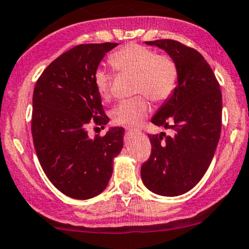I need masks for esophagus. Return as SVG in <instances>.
<instances>
[{"label": "esophagus", "mask_w": 249, "mask_h": 249, "mask_svg": "<svg viewBox=\"0 0 249 249\" xmlns=\"http://www.w3.org/2000/svg\"><path fill=\"white\" fill-rule=\"evenodd\" d=\"M125 130L128 131V133H136V129L135 128H131V127H125Z\"/></svg>", "instance_id": "esophagus-1"}]
</instances>
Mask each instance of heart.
Instances as JSON below:
<instances>
[{
  "label": "heart",
  "instance_id": "1",
  "mask_svg": "<svg viewBox=\"0 0 249 249\" xmlns=\"http://www.w3.org/2000/svg\"><path fill=\"white\" fill-rule=\"evenodd\" d=\"M108 61L118 72L135 75V93H142L150 100L160 102L170 98L178 81L175 61L168 55L157 54L139 44H128L116 50ZM94 86L101 99H110L112 77L104 67L94 72ZM149 113V104L143 95L125 100L112 110L114 124L125 127H137Z\"/></svg>",
  "mask_w": 249,
  "mask_h": 249
}]
</instances>
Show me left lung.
I'll return each mask as SVG.
<instances>
[{"label": "left lung", "instance_id": "1", "mask_svg": "<svg viewBox=\"0 0 249 249\" xmlns=\"http://www.w3.org/2000/svg\"><path fill=\"white\" fill-rule=\"evenodd\" d=\"M175 61L178 81L151 119L174 135H148L151 154L141 168L142 182L154 194L176 197L197 185L214 156L221 131L220 86L211 66L195 49L172 39L145 42Z\"/></svg>", "mask_w": 249, "mask_h": 249}]
</instances>
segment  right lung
<instances>
[{"label": "right lung", "mask_w": 249, "mask_h": 249, "mask_svg": "<svg viewBox=\"0 0 249 249\" xmlns=\"http://www.w3.org/2000/svg\"><path fill=\"white\" fill-rule=\"evenodd\" d=\"M118 43L81 44L44 70L32 98L31 133L44 172L64 195L89 199L100 195L113 174V160L124 147V129L110 127L89 139L90 121L106 125L95 70Z\"/></svg>", "instance_id": "1"}]
</instances>
